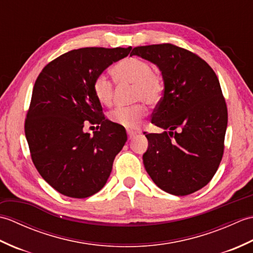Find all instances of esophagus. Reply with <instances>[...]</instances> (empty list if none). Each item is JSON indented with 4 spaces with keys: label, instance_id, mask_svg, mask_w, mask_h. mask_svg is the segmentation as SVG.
Listing matches in <instances>:
<instances>
[{
    "label": "esophagus",
    "instance_id": "obj_1",
    "mask_svg": "<svg viewBox=\"0 0 253 253\" xmlns=\"http://www.w3.org/2000/svg\"><path fill=\"white\" fill-rule=\"evenodd\" d=\"M127 135H128V138L132 139V138L136 137L137 132H136V131H132V130H127Z\"/></svg>",
    "mask_w": 253,
    "mask_h": 253
}]
</instances>
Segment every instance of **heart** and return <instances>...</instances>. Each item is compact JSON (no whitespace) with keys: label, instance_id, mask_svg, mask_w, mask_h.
I'll list each match as a JSON object with an SVG mask.
<instances>
[{"label":"heart","instance_id":"b5f03b06","mask_svg":"<svg viewBox=\"0 0 253 253\" xmlns=\"http://www.w3.org/2000/svg\"><path fill=\"white\" fill-rule=\"evenodd\" d=\"M113 76L120 84H133V101H143L147 104H155L164 91L163 80L155 74L152 66L139 57H127L115 64L112 68ZM93 93L101 104L110 105L114 95V85L105 75H99L93 80ZM147 111L141 104L117 107L113 110L110 120L126 128H135L146 116Z\"/></svg>","mask_w":253,"mask_h":253}]
</instances>
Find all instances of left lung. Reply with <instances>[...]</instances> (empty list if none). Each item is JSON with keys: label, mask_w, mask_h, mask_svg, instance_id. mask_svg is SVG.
Listing matches in <instances>:
<instances>
[{"label": "left lung", "mask_w": 253, "mask_h": 253, "mask_svg": "<svg viewBox=\"0 0 253 253\" xmlns=\"http://www.w3.org/2000/svg\"><path fill=\"white\" fill-rule=\"evenodd\" d=\"M130 55L157 65L164 93L146 133L147 173L161 189L187 196L207 186L222 161L227 107L217 76L195 53L170 43L133 47Z\"/></svg>", "instance_id": "left-lung-1"}]
</instances>
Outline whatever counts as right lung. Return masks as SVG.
Returning a JSON list of instances; mask_svg holds the SVG:
<instances>
[{
  "label": "right lung",
  "mask_w": 253,
  "mask_h": 253,
  "mask_svg": "<svg viewBox=\"0 0 253 253\" xmlns=\"http://www.w3.org/2000/svg\"><path fill=\"white\" fill-rule=\"evenodd\" d=\"M130 50L69 51L47 64L36 80L25 135L39 174L64 196L83 199L100 191L127 141L125 128L102 114L92 84L96 76ZM87 120L100 125V130L93 135L84 133Z\"/></svg>",
  "instance_id": "add662e5"
}]
</instances>
